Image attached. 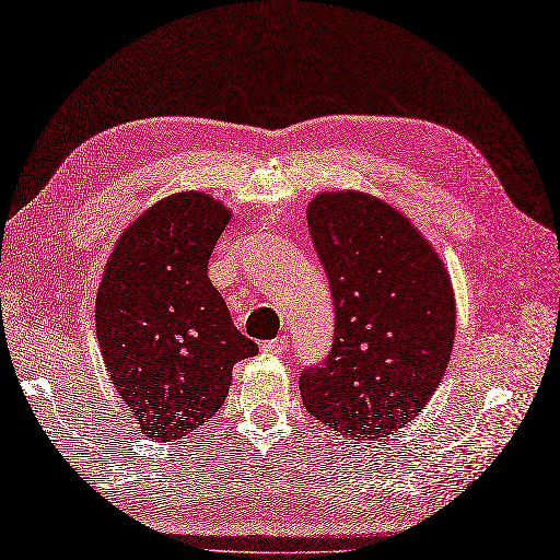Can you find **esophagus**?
I'll list each match as a JSON object with an SVG mask.
<instances>
[{
	"label": "esophagus",
	"instance_id": "34e87169",
	"mask_svg": "<svg viewBox=\"0 0 560 560\" xmlns=\"http://www.w3.org/2000/svg\"><path fill=\"white\" fill-rule=\"evenodd\" d=\"M288 337H277V339H272V341H265L262 343V353H269V355H281V353H285L288 350Z\"/></svg>",
	"mask_w": 560,
	"mask_h": 560
}]
</instances>
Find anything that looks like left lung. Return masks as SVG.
Instances as JSON below:
<instances>
[{
    "label": "left lung",
    "mask_w": 560,
    "mask_h": 560,
    "mask_svg": "<svg viewBox=\"0 0 560 560\" xmlns=\"http://www.w3.org/2000/svg\"><path fill=\"white\" fill-rule=\"evenodd\" d=\"M308 233L335 298V346L306 369V410L348 441L416 420L447 371L457 306L445 262L406 214L364 191H323Z\"/></svg>",
    "instance_id": "8db88e82"
}]
</instances>
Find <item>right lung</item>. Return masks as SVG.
I'll use <instances>...</instances> for the list:
<instances>
[{
	"instance_id": "1",
	"label": "right lung",
	"mask_w": 560,
	"mask_h": 560,
	"mask_svg": "<svg viewBox=\"0 0 560 560\" xmlns=\"http://www.w3.org/2000/svg\"><path fill=\"white\" fill-rule=\"evenodd\" d=\"M233 212L202 191L165 196L115 242L96 291L103 364L140 431L173 443L223 406L258 346L233 325L207 262Z\"/></svg>"
}]
</instances>
